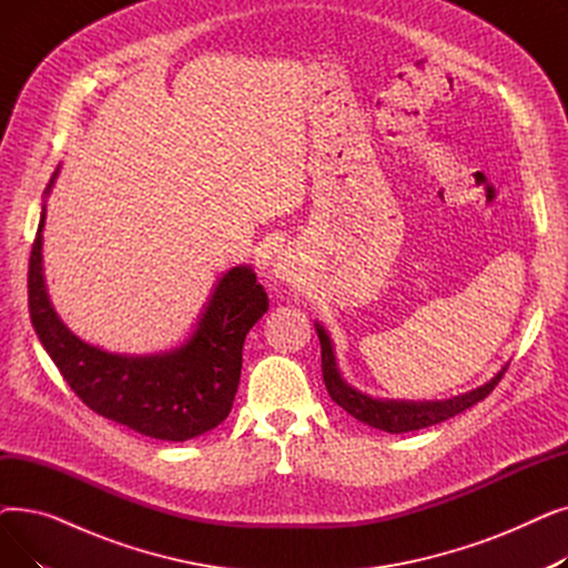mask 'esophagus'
Here are the masks:
<instances>
[{
    "mask_svg": "<svg viewBox=\"0 0 568 568\" xmlns=\"http://www.w3.org/2000/svg\"><path fill=\"white\" fill-rule=\"evenodd\" d=\"M294 272H296V266H294L292 255L278 253V255L274 257V262H272V276H274V278H278V281H283V283H292Z\"/></svg>",
    "mask_w": 568,
    "mask_h": 568,
    "instance_id": "esophagus-1",
    "label": "esophagus"
}]
</instances>
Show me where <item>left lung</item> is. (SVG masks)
<instances>
[{"label": "left lung", "mask_w": 568, "mask_h": 568, "mask_svg": "<svg viewBox=\"0 0 568 568\" xmlns=\"http://www.w3.org/2000/svg\"><path fill=\"white\" fill-rule=\"evenodd\" d=\"M315 332H317L320 347H322V375H324L326 392H329L332 400L338 403L347 414H352L354 419H359V422H364L377 430H384V433H412V430H422V428L452 419V416L469 409L476 403H481L495 389V384L501 379L506 366H509V364H504L501 371H497L481 386H476V389H471V392L458 394V396L446 398V400L373 398V396L356 389V386H352L341 375L336 352H334V341L329 334H326V329L320 322H315Z\"/></svg>", "instance_id": "obj_1"}]
</instances>
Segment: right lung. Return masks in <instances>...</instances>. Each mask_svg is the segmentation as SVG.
<instances>
[{"instance_id": "right-lung-1", "label": "right lung", "mask_w": 568, "mask_h": 568, "mask_svg": "<svg viewBox=\"0 0 568 568\" xmlns=\"http://www.w3.org/2000/svg\"><path fill=\"white\" fill-rule=\"evenodd\" d=\"M62 165L50 176L45 200ZM45 202L29 255V317L75 396L131 430L186 442L216 428L232 409L251 326L268 311V296L248 264L216 281L184 341L156 354H116L75 336L57 315L43 272Z\"/></svg>"}]
</instances>
